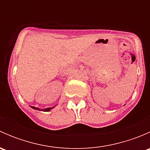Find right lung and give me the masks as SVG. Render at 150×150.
<instances>
[{"mask_svg":"<svg viewBox=\"0 0 150 150\" xmlns=\"http://www.w3.org/2000/svg\"><path fill=\"white\" fill-rule=\"evenodd\" d=\"M32 108L34 109V110H40L39 108H38V107H32ZM51 109H53V107H48V108H46V109H44V110H42V111H44V112H48L50 111V110H51Z\"/></svg>","mask_w":150,"mask_h":150,"instance_id":"obj_1","label":"right lung"}]
</instances>
